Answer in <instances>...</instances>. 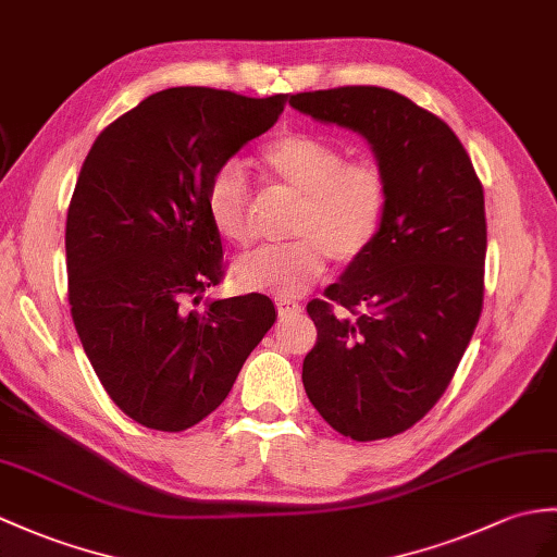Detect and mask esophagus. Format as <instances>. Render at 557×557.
Instances as JSON below:
<instances>
[{"label": "esophagus", "instance_id": "obj_1", "mask_svg": "<svg viewBox=\"0 0 557 557\" xmlns=\"http://www.w3.org/2000/svg\"><path fill=\"white\" fill-rule=\"evenodd\" d=\"M275 306H277V313L280 315H294V313H301V304L294 301V299H287V296H277L275 299Z\"/></svg>", "mask_w": 557, "mask_h": 557}]
</instances>
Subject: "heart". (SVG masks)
<instances>
[{"label":"heart","instance_id":"heart-1","mask_svg":"<svg viewBox=\"0 0 557 557\" xmlns=\"http://www.w3.org/2000/svg\"><path fill=\"white\" fill-rule=\"evenodd\" d=\"M268 183L299 194L292 232L296 242L273 244L237 263L235 275L249 289L280 296L304 294L322 277L330 258L356 263L384 227L389 211V177L374 161H346L334 141L310 135H282L258 151ZM206 209L220 237L247 247L256 237V199L237 163L213 173Z\"/></svg>","mask_w":557,"mask_h":557}]
</instances>
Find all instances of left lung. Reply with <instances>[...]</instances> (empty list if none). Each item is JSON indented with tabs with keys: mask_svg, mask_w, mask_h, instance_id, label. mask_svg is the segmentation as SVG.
<instances>
[{
	"mask_svg": "<svg viewBox=\"0 0 557 557\" xmlns=\"http://www.w3.org/2000/svg\"><path fill=\"white\" fill-rule=\"evenodd\" d=\"M289 103L363 135L389 177L377 242L330 284L327 301L306 306L318 342L301 380L339 434L394 436L442 398L480 322L484 189L456 133L394 89H318Z\"/></svg>",
	"mask_w": 557,
	"mask_h": 557,
	"instance_id": "left-lung-1",
	"label": "left lung"
}]
</instances>
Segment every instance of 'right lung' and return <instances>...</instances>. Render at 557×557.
<instances>
[{
	"mask_svg": "<svg viewBox=\"0 0 557 557\" xmlns=\"http://www.w3.org/2000/svg\"><path fill=\"white\" fill-rule=\"evenodd\" d=\"M284 103L163 89L113 121L81 168L66 218L71 315L103 389L149 430L211 416L277 318L263 294L203 301L225 273L206 191Z\"/></svg>",
	"mask_w": 557,
	"mask_h": 557,
	"instance_id": "right-lung-1",
	"label": "right lung"
}]
</instances>
